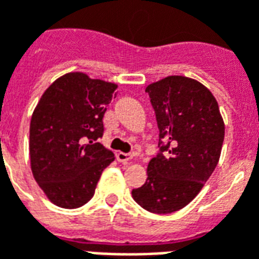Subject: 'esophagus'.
I'll return each instance as SVG.
<instances>
[{"label": "esophagus", "instance_id": "1", "mask_svg": "<svg viewBox=\"0 0 259 259\" xmlns=\"http://www.w3.org/2000/svg\"><path fill=\"white\" fill-rule=\"evenodd\" d=\"M132 158H133V155L126 154V152H118V154H116V159H118L119 162H122V163H126V162H129Z\"/></svg>", "mask_w": 259, "mask_h": 259}]
</instances>
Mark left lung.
<instances>
[{"mask_svg":"<svg viewBox=\"0 0 259 259\" xmlns=\"http://www.w3.org/2000/svg\"><path fill=\"white\" fill-rule=\"evenodd\" d=\"M159 129V152L143 187L132 191L147 211L185 207L217 167L225 126L217 100L200 82L171 75L147 86Z\"/></svg>","mask_w":259,"mask_h":259,"instance_id":"1","label":"left lung"}]
</instances>
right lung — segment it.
Returning a JSON list of instances; mask_svg holds the SVG:
<instances>
[{"label": "right lung", "mask_w": 259, "mask_h": 259, "mask_svg": "<svg viewBox=\"0 0 259 259\" xmlns=\"http://www.w3.org/2000/svg\"><path fill=\"white\" fill-rule=\"evenodd\" d=\"M116 85L82 72L60 76L48 88L30 123L34 178L51 202L76 208L93 198L103 170L114 160L99 139Z\"/></svg>", "instance_id": "1"}]
</instances>
